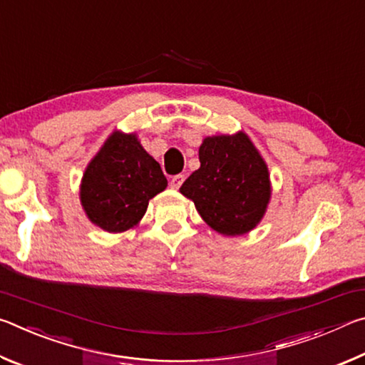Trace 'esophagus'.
Returning a JSON list of instances; mask_svg holds the SVG:
<instances>
[{
    "label": "esophagus",
    "instance_id": "obj_1",
    "mask_svg": "<svg viewBox=\"0 0 365 365\" xmlns=\"http://www.w3.org/2000/svg\"><path fill=\"white\" fill-rule=\"evenodd\" d=\"M183 180H185V175H182V174L174 175L170 178V187L174 190H178V188H180V185L183 183Z\"/></svg>",
    "mask_w": 365,
    "mask_h": 365
}]
</instances>
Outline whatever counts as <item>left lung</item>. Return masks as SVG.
I'll list each match as a JSON object with an SVG mask.
<instances>
[{
	"label": "left lung",
	"mask_w": 365,
	"mask_h": 365,
	"mask_svg": "<svg viewBox=\"0 0 365 365\" xmlns=\"http://www.w3.org/2000/svg\"><path fill=\"white\" fill-rule=\"evenodd\" d=\"M200 169L180 187L206 224L224 237L255 230L272 196L269 168L245 132L212 135L200 146Z\"/></svg>",
	"instance_id": "1"
}]
</instances>
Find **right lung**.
<instances>
[{"label": "right lung", "instance_id": "add662e5", "mask_svg": "<svg viewBox=\"0 0 365 365\" xmlns=\"http://www.w3.org/2000/svg\"><path fill=\"white\" fill-rule=\"evenodd\" d=\"M165 187L168 178L137 133L114 130L86 165L80 205L91 224L122 233L140 224L150 200Z\"/></svg>", "mask_w": 365, "mask_h": 365}]
</instances>
